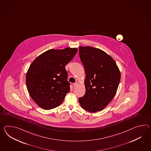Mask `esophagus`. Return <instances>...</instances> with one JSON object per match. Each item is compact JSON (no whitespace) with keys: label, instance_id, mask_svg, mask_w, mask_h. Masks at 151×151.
Instances as JSON below:
<instances>
[{"label":"esophagus","instance_id":"esophagus-1","mask_svg":"<svg viewBox=\"0 0 151 151\" xmlns=\"http://www.w3.org/2000/svg\"><path fill=\"white\" fill-rule=\"evenodd\" d=\"M77 85H78L77 82H75V83H74L73 86H74V87H76V86H77Z\"/></svg>","mask_w":151,"mask_h":151}]
</instances>
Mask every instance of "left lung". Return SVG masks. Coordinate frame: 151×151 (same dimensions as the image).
<instances>
[{"mask_svg": "<svg viewBox=\"0 0 151 151\" xmlns=\"http://www.w3.org/2000/svg\"><path fill=\"white\" fill-rule=\"evenodd\" d=\"M79 55L86 72V93L79 98L81 107L91 112L102 110L114 98L121 74L114 59L92 47H80Z\"/></svg>", "mask_w": 151, "mask_h": 151, "instance_id": "8db88e82", "label": "left lung"}]
</instances>
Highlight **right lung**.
I'll list each match as a JSON object with an SVG mask.
<instances>
[{
  "label": "right lung",
  "instance_id": "right-lung-1",
  "mask_svg": "<svg viewBox=\"0 0 151 151\" xmlns=\"http://www.w3.org/2000/svg\"><path fill=\"white\" fill-rule=\"evenodd\" d=\"M76 48L51 49L39 55L30 65L26 85L39 106L50 110L59 106L70 91L65 66L77 53Z\"/></svg>",
  "mask_w": 151,
  "mask_h": 151
}]
</instances>
